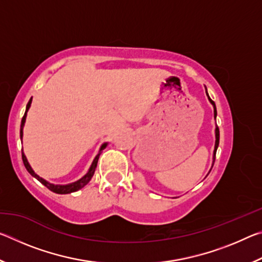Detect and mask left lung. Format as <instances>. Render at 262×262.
<instances>
[{"label":"left lung","instance_id":"left-lung-1","mask_svg":"<svg viewBox=\"0 0 262 262\" xmlns=\"http://www.w3.org/2000/svg\"><path fill=\"white\" fill-rule=\"evenodd\" d=\"M207 96H208V99H209V101H210V103H211V105L214 106V118H216V115H217L216 105H215L214 101H212V100L210 99V97H209V95H208V92H207ZM215 136H216V141H215L214 157H212V165H214V162H215V156H216V151H217V148H219V143H220V129H219V127H217V126H216V128H215ZM211 168H212V166H211Z\"/></svg>","mask_w":262,"mask_h":262}]
</instances>
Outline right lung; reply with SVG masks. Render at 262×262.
I'll use <instances>...</instances> for the list:
<instances>
[{"label": "right lung", "mask_w": 262, "mask_h": 262, "mask_svg": "<svg viewBox=\"0 0 262 262\" xmlns=\"http://www.w3.org/2000/svg\"><path fill=\"white\" fill-rule=\"evenodd\" d=\"M31 103H32V98H31V99L29 100L28 105H26L25 114H24L23 119H21V123H20V140L23 139V128H24V123H25V120H26V114H28V111H29V108H30ZM106 145H107V143H104V144L101 145V147H100V149H99V154L97 155V156L95 157L94 162H92L90 168H89L88 173H86L85 176H84V177H82V178L79 179V180L75 181V183H72V184H68V185H54V184L48 183V181H46L45 179L40 178V177H39L37 173H34V171L32 170V167L30 166V164H29V162H28V159H26V157H25V155H24V152H23V151H21V158H23L24 166L26 167V170H28L29 173H30L31 176H32V177H34L35 179H38L39 181H40V183H41L43 186H46V187H47L48 189L52 190V192L56 193V194H69V193L76 192V190L83 188L84 186H85V185L89 183V181L91 180V178H92V177H94V173H95V171H96L97 163H98V159H99V156H100L101 150H104V149L106 148Z\"/></svg>", "instance_id": "right-lung-1"}]
</instances>
